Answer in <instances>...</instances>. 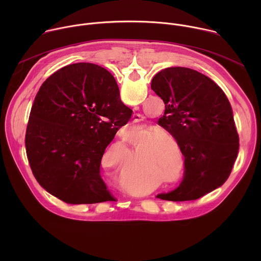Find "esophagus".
Listing matches in <instances>:
<instances>
[{
	"instance_id": "obj_1",
	"label": "esophagus",
	"mask_w": 261,
	"mask_h": 261,
	"mask_svg": "<svg viewBox=\"0 0 261 261\" xmlns=\"http://www.w3.org/2000/svg\"><path fill=\"white\" fill-rule=\"evenodd\" d=\"M143 119H144V117L142 116V115H140V114H135V115H133V122L134 123H141V122H143Z\"/></svg>"
}]
</instances>
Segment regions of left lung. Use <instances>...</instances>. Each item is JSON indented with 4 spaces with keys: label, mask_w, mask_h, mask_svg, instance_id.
<instances>
[{
    "label": "left lung",
    "mask_w": 261,
    "mask_h": 261,
    "mask_svg": "<svg viewBox=\"0 0 261 261\" xmlns=\"http://www.w3.org/2000/svg\"><path fill=\"white\" fill-rule=\"evenodd\" d=\"M151 88L165 104L158 124L172 135L185 156L179 187L157 197L195 200L221 187L240 147L232 108L224 92L204 74L185 67L161 70Z\"/></svg>",
    "instance_id": "left-lung-1"
}]
</instances>
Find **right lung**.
Instances as JSON below:
<instances>
[{
    "instance_id": "1",
    "label": "right lung",
    "mask_w": 261,
    "mask_h": 261,
    "mask_svg": "<svg viewBox=\"0 0 261 261\" xmlns=\"http://www.w3.org/2000/svg\"><path fill=\"white\" fill-rule=\"evenodd\" d=\"M132 113L106 69L77 63L55 72L35 97L25 132L37 181L67 203L114 200L100 176L101 159Z\"/></svg>"
}]
</instances>
